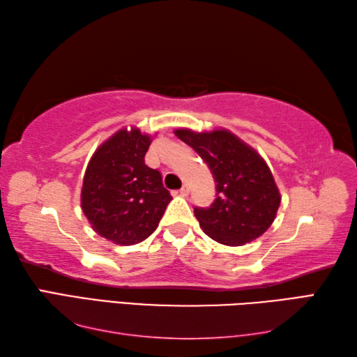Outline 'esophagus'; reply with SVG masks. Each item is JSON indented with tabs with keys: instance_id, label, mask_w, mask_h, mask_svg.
I'll use <instances>...</instances> for the list:
<instances>
[{
	"instance_id": "esophagus-1",
	"label": "esophagus",
	"mask_w": 357,
	"mask_h": 357,
	"mask_svg": "<svg viewBox=\"0 0 357 357\" xmlns=\"http://www.w3.org/2000/svg\"><path fill=\"white\" fill-rule=\"evenodd\" d=\"M188 193H190V188H188L187 184H184L183 187H181L179 195H181V196H188Z\"/></svg>"
}]
</instances>
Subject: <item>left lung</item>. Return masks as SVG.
<instances>
[{"label": "left lung", "mask_w": 357, "mask_h": 357, "mask_svg": "<svg viewBox=\"0 0 357 357\" xmlns=\"http://www.w3.org/2000/svg\"><path fill=\"white\" fill-rule=\"evenodd\" d=\"M174 135L195 149L215 178V202L208 208L195 207L204 233L219 244L238 247L267 231L280 193L262 156L225 128L201 133L178 128Z\"/></svg>", "instance_id": "obj_1"}]
</instances>
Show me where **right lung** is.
<instances>
[{"label":"right lung","mask_w":357,"mask_h":357,"mask_svg":"<svg viewBox=\"0 0 357 357\" xmlns=\"http://www.w3.org/2000/svg\"><path fill=\"white\" fill-rule=\"evenodd\" d=\"M151 138L121 128L96 149L86 169L81 208L100 236L118 245L147 239L172 201L161 173L144 162Z\"/></svg>","instance_id":"add662e5"}]
</instances>
